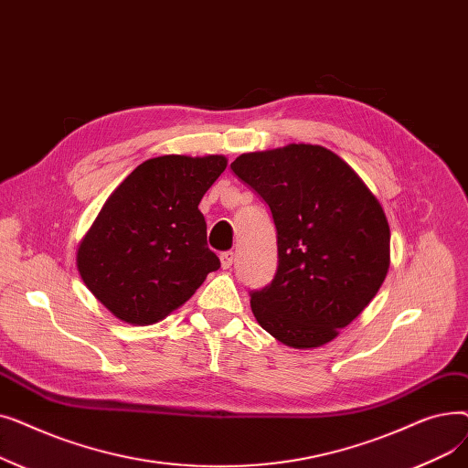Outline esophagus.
<instances>
[{"label": "esophagus", "instance_id": "1", "mask_svg": "<svg viewBox=\"0 0 468 468\" xmlns=\"http://www.w3.org/2000/svg\"><path fill=\"white\" fill-rule=\"evenodd\" d=\"M219 261H221V267H224V269H229V267L233 265V261H235V254H233L231 250H228V252H221V254H219Z\"/></svg>", "mask_w": 468, "mask_h": 468}]
</instances>
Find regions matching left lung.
I'll return each mask as SVG.
<instances>
[{"label": "left lung", "mask_w": 468, "mask_h": 468, "mask_svg": "<svg viewBox=\"0 0 468 468\" xmlns=\"http://www.w3.org/2000/svg\"><path fill=\"white\" fill-rule=\"evenodd\" d=\"M271 210L277 271L250 290L260 326L288 347H321L374 300L388 271L385 212L356 172L323 145L290 144L231 163Z\"/></svg>", "instance_id": "1"}]
</instances>
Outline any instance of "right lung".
Masks as SVG:
<instances>
[{
	"instance_id": "add662e5",
	"label": "right lung",
	"mask_w": 468,
	"mask_h": 468,
	"mask_svg": "<svg viewBox=\"0 0 468 468\" xmlns=\"http://www.w3.org/2000/svg\"><path fill=\"white\" fill-rule=\"evenodd\" d=\"M224 155H163L138 165L110 195L78 250L94 298L129 324H154L219 267L199 203Z\"/></svg>"
}]
</instances>
